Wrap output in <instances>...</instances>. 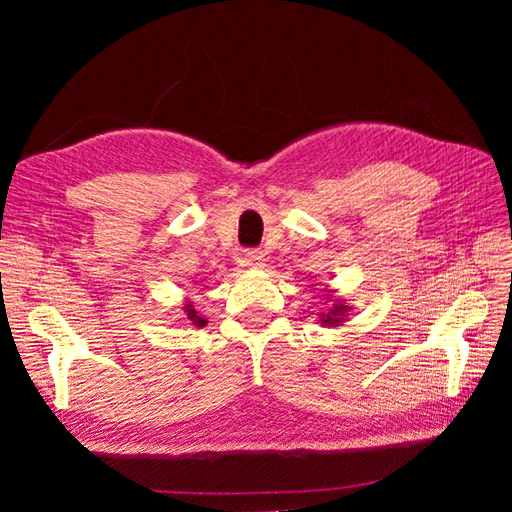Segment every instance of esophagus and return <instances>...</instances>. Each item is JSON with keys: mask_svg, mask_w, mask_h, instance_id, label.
<instances>
[{"mask_svg": "<svg viewBox=\"0 0 512 512\" xmlns=\"http://www.w3.org/2000/svg\"><path fill=\"white\" fill-rule=\"evenodd\" d=\"M243 265L250 269H260L262 265H265V254H262L260 250H247L243 254Z\"/></svg>", "mask_w": 512, "mask_h": 512, "instance_id": "esophagus-1", "label": "esophagus"}]
</instances>
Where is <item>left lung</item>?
<instances>
[{
    "instance_id": "8db88e82",
    "label": "left lung",
    "mask_w": 512,
    "mask_h": 512,
    "mask_svg": "<svg viewBox=\"0 0 512 512\" xmlns=\"http://www.w3.org/2000/svg\"><path fill=\"white\" fill-rule=\"evenodd\" d=\"M327 299H331V307L327 312H320V322L322 327H339L350 312V305H344L342 299H333L331 294H327Z\"/></svg>"
}]
</instances>
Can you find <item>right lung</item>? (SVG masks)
Listing matches in <instances>:
<instances>
[{
	"instance_id": "right-lung-1",
	"label": "right lung",
	"mask_w": 512,
	"mask_h": 512,
	"mask_svg": "<svg viewBox=\"0 0 512 512\" xmlns=\"http://www.w3.org/2000/svg\"><path fill=\"white\" fill-rule=\"evenodd\" d=\"M183 312H185V318H188L194 327H205L207 324V320L200 316L196 309H194V305H192V301H185V305H183Z\"/></svg>"
}]
</instances>
